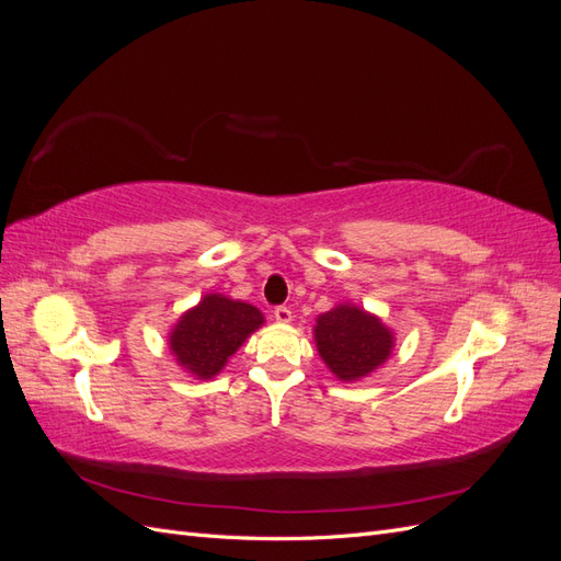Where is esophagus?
<instances>
[{"label":"esophagus","instance_id":"esophagus-1","mask_svg":"<svg viewBox=\"0 0 561 561\" xmlns=\"http://www.w3.org/2000/svg\"><path fill=\"white\" fill-rule=\"evenodd\" d=\"M274 318H276V322H283V325H285V322L293 320V311L287 309V307H276L274 309Z\"/></svg>","mask_w":561,"mask_h":561}]
</instances>
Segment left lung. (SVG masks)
Masks as SVG:
<instances>
[{
  "label": "left lung",
  "instance_id": "obj_1",
  "mask_svg": "<svg viewBox=\"0 0 561 561\" xmlns=\"http://www.w3.org/2000/svg\"><path fill=\"white\" fill-rule=\"evenodd\" d=\"M320 358L342 381H358L388 360L393 332L383 322L353 304H339L320 313L313 328Z\"/></svg>",
  "mask_w": 561,
  "mask_h": 561
}]
</instances>
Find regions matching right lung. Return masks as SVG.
<instances>
[{"instance_id": "right-lung-1", "label": "right lung", "mask_w": 561, "mask_h": 561, "mask_svg": "<svg viewBox=\"0 0 561 561\" xmlns=\"http://www.w3.org/2000/svg\"><path fill=\"white\" fill-rule=\"evenodd\" d=\"M262 322V311L245 301L206 295L175 322L168 344L192 377L213 379Z\"/></svg>"}]
</instances>
